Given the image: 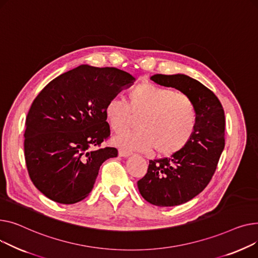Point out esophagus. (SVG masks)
<instances>
[{
  "label": "esophagus",
  "mask_w": 258,
  "mask_h": 258,
  "mask_svg": "<svg viewBox=\"0 0 258 258\" xmlns=\"http://www.w3.org/2000/svg\"><path fill=\"white\" fill-rule=\"evenodd\" d=\"M132 153L130 152V151H128V150H125V149H119L118 150V155L120 156V157H128V156H130Z\"/></svg>",
  "instance_id": "1"
}]
</instances>
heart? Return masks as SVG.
<instances>
[{"mask_svg": "<svg viewBox=\"0 0 258 258\" xmlns=\"http://www.w3.org/2000/svg\"><path fill=\"white\" fill-rule=\"evenodd\" d=\"M139 114L140 128L116 136L118 146L173 155L188 144L197 126L196 106L187 95L150 82L135 85L128 103L111 98L105 105L106 118L115 132L126 130Z\"/></svg>", "mask_w": 258, "mask_h": 258, "instance_id": "heart-1", "label": "heart"}]
</instances>
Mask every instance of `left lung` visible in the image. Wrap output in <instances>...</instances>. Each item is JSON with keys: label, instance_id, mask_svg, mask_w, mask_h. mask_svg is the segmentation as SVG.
<instances>
[{"label": "left lung", "instance_id": "1", "mask_svg": "<svg viewBox=\"0 0 258 258\" xmlns=\"http://www.w3.org/2000/svg\"><path fill=\"white\" fill-rule=\"evenodd\" d=\"M155 83L187 95L197 109V126L188 144L171 157L149 161L138 181L143 198L156 206L183 204L199 195L213 178L225 147V114L218 97L186 75L151 77Z\"/></svg>", "mask_w": 258, "mask_h": 258}]
</instances>
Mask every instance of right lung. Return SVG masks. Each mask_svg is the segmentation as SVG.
I'll return each mask as SVG.
<instances>
[{"label":"right lung","mask_w":258,"mask_h":258,"mask_svg":"<svg viewBox=\"0 0 258 258\" xmlns=\"http://www.w3.org/2000/svg\"><path fill=\"white\" fill-rule=\"evenodd\" d=\"M135 79L115 68L82 64L58 76L32 102L26 117L25 160L30 179L49 199L82 201L100 166L117 156L101 147L110 136L105 105Z\"/></svg>","instance_id":"right-lung-1"}]
</instances>
